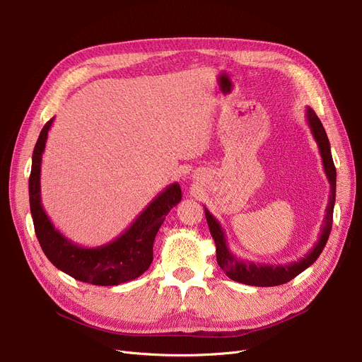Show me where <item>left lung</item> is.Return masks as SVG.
<instances>
[{
  "label": "left lung",
  "mask_w": 362,
  "mask_h": 362,
  "mask_svg": "<svg viewBox=\"0 0 362 362\" xmlns=\"http://www.w3.org/2000/svg\"><path fill=\"white\" fill-rule=\"evenodd\" d=\"M307 122L311 129L313 136L318 145L320 156L322 160V167H325L326 176L330 183V197L329 204L326 208V217L321 226V233L317 240V243L313 246L310 252L300 258L299 261H293L284 265H269V264H255L246 259H240L236 255L232 254L229 246L226 243V236L223 227L217 221V218L205 208V218L210 227L211 236L216 242V252H217V262L220 269L235 281L250 284V286H279V284L288 283L292 279H295L298 274H300L303 270H307L311 264L320 257V254L325 250L327 243L332 223H333V208H334V199H336V167L333 164L332 152H330V142L327 138V133L322 127V123L317 117V114L313 108L307 107Z\"/></svg>",
  "instance_id": "obj_1"
}]
</instances>
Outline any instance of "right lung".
<instances>
[{
    "label": "right lung",
    "mask_w": 362,
    "mask_h": 362,
    "mask_svg": "<svg viewBox=\"0 0 362 362\" xmlns=\"http://www.w3.org/2000/svg\"><path fill=\"white\" fill-rule=\"evenodd\" d=\"M48 120L36 141L29 177V202L35 233L47 258L57 269L76 280L98 286H116L144 274L152 262V246L165 216L182 199L179 183H171L151 201L119 238L97 248H83L55 229L41 204V161L48 130Z\"/></svg>",
    "instance_id": "right-lung-1"
}]
</instances>
